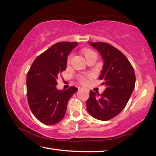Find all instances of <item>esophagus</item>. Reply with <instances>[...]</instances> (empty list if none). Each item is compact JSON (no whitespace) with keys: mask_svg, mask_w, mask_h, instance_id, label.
I'll return each mask as SVG.
<instances>
[{"mask_svg":"<svg viewBox=\"0 0 156 156\" xmlns=\"http://www.w3.org/2000/svg\"><path fill=\"white\" fill-rule=\"evenodd\" d=\"M84 89V88L83 87H78V90H81V89Z\"/></svg>","mask_w":156,"mask_h":156,"instance_id":"obj_1","label":"esophagus"}]
</instances>
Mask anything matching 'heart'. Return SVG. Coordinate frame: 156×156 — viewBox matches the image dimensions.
I'll return each mask as SVG.
<instances>
[{
  "instance_id": "1",
  "label": "heart",
  "mask_w": 156,
  "mask_h": 156,
  "mask_svg": "<svg viewBox=\"0 0 156 156\" xmlns=\"http://www.w3.org/2000/svg\"><path fill=\"white\" fill-rule=\"evenodd\" d=\"M83 54H84V56H85V58H87L89 56H90L91 54L95 53L94 51H92V50H91V49L83 50ZM72 54H70L68 58H67V63H68V64H69V63H70L71 60H72ZM80 81L82 82V83H85L86 79L84 78V77H81L80 78Z\"/></svg>"
}]
</instances>
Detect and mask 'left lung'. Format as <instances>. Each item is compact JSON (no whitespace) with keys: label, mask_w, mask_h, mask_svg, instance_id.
<instances>
[{"label":"left lung","mask_w":156,"mask_h":156,"mask_svg":"<svg viewBox=\"0 0 156 156\" xmlns=\"http://www.w3.org/2000/svg\"><path fill=\"white\" fill-rule=\"evenodd\" d=\"M99 51L104 65L99 76L106 89L101 94L90 91L87 100V110L100 120L112 119L124 109L136 83L134 69L128 59L119 50L102 42H88Z\"/></svg>","instance_id":"left-lung-1"}]
</instances>
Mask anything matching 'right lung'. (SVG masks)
Masks as SVG:
<instances>
[{
	"label": "right lung",
	"instance_id": "obj_1",
	"mask_svg": "<svg viewBox=\"0 0 156 156\" xmlns=\"http://www.w3.org/2000/svg\"><path fill=\"white\" fill-rule=\"evenodd\" d=\"M78 43L60 42L36 58L27 75L29 106L34 116L46 125L62 120L67 103L78 88L56 89L58 76L67 68V57Z\"/></svg>",
	"mask_w": 156,
	"mask_h": 156
}]
</instances>
